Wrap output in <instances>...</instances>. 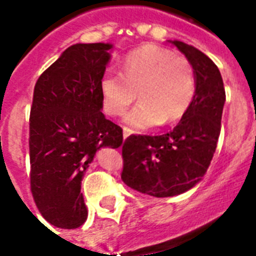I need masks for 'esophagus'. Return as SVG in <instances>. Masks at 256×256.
Here are the masks:
<instances>
[{
  "label": "esophagus",
  "instance_id": "obj_1",
  "mask_svg": "<svg viewBox=\"0 0 256 256\" xmlns=\"http://www.w3.org/2000/svg\"><path fill=\"white\" fill-rule=\"evenodd\" d=\"M128 136H130V130H128V128H123V138L126 140Z\"/></svg>",
  "mask_w": 256,
  "mask_h": 256
}]
</instances>
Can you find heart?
Wrapping results in <instances>:
<instances>
[{
  "instance_id": "b5f03b06",
  "label": "heart",
  "mask_w": 256,
  "mask_h": 256,
  "mask_svg": "<svg viewBox=\"0 0 256 256\" xmlns=\"http://www.w3.org/2000/svg\"><path fill=\"white\" fill-rule=\"evenodd\" d=\"M104 111L119 116L137 98L123 122L134 130L172 124L188 112L196 93L194 72L188 60L167 48L145 45L130 52L122 74L106 71L100 82Z\"/></svg>"
}]
</instances>
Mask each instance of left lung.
<instances>
[{
  "mask_svg": "<svg viewBox=\"0 0 256 256\" xmlns=\"http://www.w3.org/2000/svg\"><path fill=\"white\" fill-rule=\"evenodd\" d=\"M193 68L196 93L188 112L170 133L130 136L122 145V180L154 198H172L194 188L215 154L226 96L218 67L203 52L168 41Z\"/></svg>",
  "mask_w": 256,
  "mask_h": 256,
  "instance_id": "1",
  "label": "left lung"
}]
</instances>
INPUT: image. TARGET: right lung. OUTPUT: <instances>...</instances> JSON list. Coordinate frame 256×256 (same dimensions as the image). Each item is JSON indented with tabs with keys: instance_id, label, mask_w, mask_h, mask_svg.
I'll list each match as a JSON object with an SVG mask.
<instances>
[{
	"instance_id": "right-lung-1",
	"label": "right lung",
	"mask_w": 256,
	"mask_h": 256,
	"mask_svg": "<svg viewBox=\"0 0 256 256\" xmlns=\"http://www.w3.org/2000/svg\"><path fill=\"white\" fill-rule=\"evenodd\" d=\"M112 44H75L38 78L30 114L31 192L42 216L75 229L88 220L80 185L97 150L119 148L122 128L102 114L100 82Z\"/></svg>"
}]
</instances>
